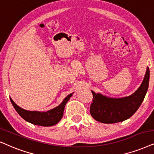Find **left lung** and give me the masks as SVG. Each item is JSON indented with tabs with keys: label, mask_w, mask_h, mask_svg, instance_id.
Returning <instances> with one entry per match:
<instances>
[{
	"label": "left lung",
	"mask_w": 154,
	"mask_h": 154,
	"mask_svg": "<svg viewBox=\"0 0 154 154\" xmlns=\"http://www.w3.org/2000/svg\"><path fill=\"white\" fill-rule=\"evenodd\" d=\"M150 71L147 67L141 86L129 97L110 98L91 91L93 102L90 106V114L97 122L104 124H114L131 117L141 106L144 100L149 83Z\"/></svg>",
	"instance_id": "left-lung-1"
}]
</instances>
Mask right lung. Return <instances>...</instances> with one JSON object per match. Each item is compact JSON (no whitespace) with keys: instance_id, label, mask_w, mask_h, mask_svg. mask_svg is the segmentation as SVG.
<instances>
[{"instance_id":"obj_1","label":"right lung","mask_w":154,"mask_h":154,"mask_svg":"<svg viewBox=\"0 0 154 154\" xmlns=\"http://www.w3.org/2000/svg\"><path fill=\"white\" fill-rule=\"evenodd\" d=\"M73 93L67 95L64 99L63 102L59 106H56L55 108L52 109L47 112H37V111H28L20 107L19 106L13 102L11 98H10L11 102L12 103L13 107L16 110L23 119L25 121L33 124L35 125L42 126H51L57 124L61 120L63 116L65 106L67 104L69 98L72 96Z\"/></svg>"}]
</instances>
